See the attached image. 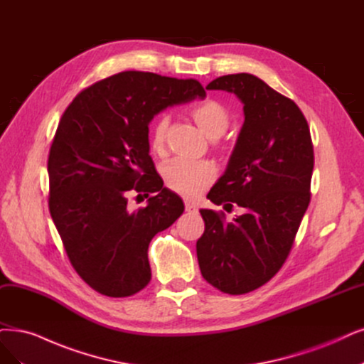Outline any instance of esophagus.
Listing matches in <instances>:
<instances>
[{"instance_id": "obj_1", "label": "esophagus", "mask_w": 364, "mask_h": 364, "mask_svg": "<svg viewBox=\"0 0 364 364\" xmlns=\"http://www.w3.org/2000/svg\"><path fill=\"white\" fill-rule=\"evenodd\" d=\"M184 207H186V211H195L196 210V204L192 203V200H184Z\"/></svg>"}]
</instances>
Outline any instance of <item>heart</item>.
Wrapping results in <instances>:
<instances>
[{
  "label": "heart",
  "instance_id": "b5f03b06",
  "mask_svg": "<svg viewBox=\"0 0 364 364\" xmlns=\"http://www.w3.org/2000/svg\"><path fill=\"white\" fill-rule=\"evenodd\" d=\"M189 114L196 126L211 139L222 136L230 126V112L218 100L198 102L191 107ZM168 126L166 115H160L154 121L150 133V148L154 154L165 151ZM216 177L218 168L210 160L175 159L164 168L165 184L172 192L186 198H195L204 192Z\"/></svg>",
  "mask_w": 364,
  "mask_h": 364
}]
</instances>
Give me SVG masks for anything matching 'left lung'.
<instances>
[{
  "label": "left lung",
  "instance_id": "left-lung-1",
  "mask_svg": "<svg viewBox=\"0 0 364 364\" xmlns=\"http://www.w3.org/2000/svg\"><path fill=\"white\" fill-rule=\"evenodd\" d=\"M207 90L234 92L245 105L230 164L207 195L245 214L226 222L223 211L199 210L205 230L196 255L210 285L241 295L267 284L288 258L311 203L314 145L300 107L259 77L225 75Z\"/></svg>",
  "mask_w": 364,
  "mask_h": 364
}]
</instances>
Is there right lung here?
<instances>
[{"label":"right lung","instance_id":"right-lung-1","mask_svg":"<svg viewBox=\"0 0 364 364\" xmlns=\"http://www.w3.org/2000/svg\"><path fill=\"white\" fill-rule=\"evenodd\" d=\"M195 97H205L196 79L130 70L80 91L64 111L48 159L49 211L70 264L94 291L129 297L151 280L150 241L184 204L148 154V124ZM130 191L144 193L147 207L129 212Z\"/></svg>","mask_w":364,"mask_h":364}]
</instances>
